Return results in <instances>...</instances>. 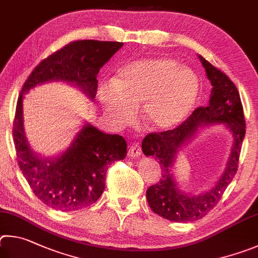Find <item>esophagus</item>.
Masks as SVG:
<instances>
[{
    "instance_id": "34e87169",
    "label": "esophagus",
    "mask_w": 258,
    "mask_h": 258,
    "mask_svg": "<svg viewBox=\"0 0 258 258\" xmlns=\"http://www.w3.org/2000/svg\"><path fill=\"white\" fill-rule=\"evenodd\" d=\"M142 154V148L139 146L138 143H134L132 145L129 146L128 150V155L130 157H137Z\"/></svg>"
}]
</instances>
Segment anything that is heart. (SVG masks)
Listing matches in <instances>:
<instances>
[{
  "instance_id": "heart-1",
  "label": "heart",
  "mask_w": 258,
  "mask_h": 258,
  "mask_svg": "<svg viewBox=\"0 0 258 258\" xmlns=\"http://www.w3.org/2000/svg\"><path fill=\"white\" fill-rule=\"evenodd\" d=\"M200 93L195 72L170 57L135 61L120 69L111 84L98 90V99L113 123L124 124L141 104L142 119L154 130L174 128L190 113Z\"/></svg>"
}]
</instances>
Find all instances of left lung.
Returning a JSON list of instances; mask_svg holds the SVG:
<instances>
[{"label":"left lung","instance_id":"obj_1","mask_svg":"<svg viewBox=\"0 0 258 258\" xmlns=\"http://www.w3.org/2000/svg\"><path fill=\"white\" fill-rule=\"evenodd\" d=\"M200 60L205 68L207 78L213 86L209 105L197 107L177 128L148 134L142 143L144 154L154 156L163 172L160 181L147 189L148 205L155 214L174 222H189L202 219L216 206L237 173L246 133L243 108L236 85L223 71L211 64L202 55H200ZM215 123L227 125L234 137L227 169L217 186L210 192L203 196L189 197L178 190L170 174L174 157L198 127Z\"/></svg>","mask_w":258,"mask_h":258}]
</instances>
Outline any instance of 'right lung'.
I'll return each mask as SVG.
<instances>
[{
    "label": "right lung",
    "mask_w": 258,
    "mask_h": 258,
    "mask_svg": "<svg viewBox=\"0 0 258 258\" xmlns=\"http://www.w3.org/2000/svg\"><path fill=\"white\" fill-rule=\"evenodd\" d=\"M123 43L75 40L40 61L22 86L18 97L12 136L17 162L38 200L52 209L70 212L96 202L105 188L107 166L123 160L126 143L119 135H108L86 124L71 146L54 160L42 159L27 144L22 121L24 93L39 84L64 80L94 98L97 74Z\"/></svg>",
    "instance_id": "add662e5"
}]
</instances>
